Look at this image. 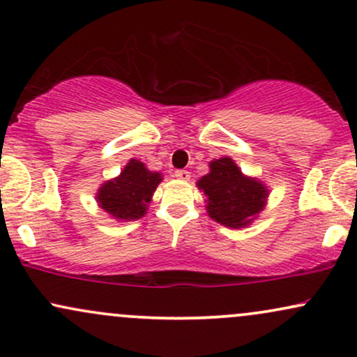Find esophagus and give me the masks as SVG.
<instances>
[{"label":"esophagus","mask_w":357,"mask_h":357,"mask_svg":"<svg viewBox=\"0 0 357 357\" xmlns=\"http://www.w3.org/2000/svg\"><path fill=\"white\" fill-rule=\"evenodd\" d=\"M174 176L178 179H183V181H188V179H190L191 173H190V171H186V169H176L174 171Z\"/></svg>","instance_id":"1"}]
</instances>
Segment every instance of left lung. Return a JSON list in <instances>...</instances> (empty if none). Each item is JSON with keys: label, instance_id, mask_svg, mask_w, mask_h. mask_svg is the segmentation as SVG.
<instances>
[{"label": "left lung", "instance_id": "1", "mask_svg": "<svg viewBox=\"0 0 357 357\" xmlns=\"http://www.w3.org/2000/svg\"><path fill=\"white\" fill-rule=\"evenodd\" d=\"M208 196V215L230 228H241L264 210L268 191L257 179L245 178L230 158H221L210 165V174L198 181Z\"/></svg>", "mask_w": 357, "mask_h": 357}]
</instances>
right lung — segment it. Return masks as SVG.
I'll use <instances>...</instances> for the list:
<instances>
[{
    "label": "right lung",
    "instance_id": "1",
    "mask_svg": "<svg viewBox=\"0 0 357 357\" xmlns=\"http://www.w3.org/2000/svg\"><path fill=\"white\" fill-rule=\"evenodd\" d=\"M161 179L159 173H153L141 161L130 159L119 178L102 184L97 202L114 218L139 220L144 216L147 203Z\"/></svg>",
    "mask_w": 357,
    "mask_h": 357
}]
</instances>
